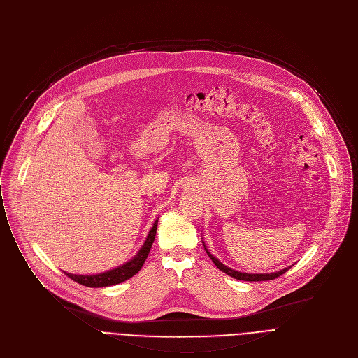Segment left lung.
Wrapping results in <instances>:
<instances>
[{"label":"left lung","mask_w":358,"mask_h":358,"mask_svg":"<svg viewBox=\"0 0 358 358\" xmlns=\"http://www.w3.org/2000/svg\"><path fill=\"white\" fill-rule=\"evenodd\" d=\"M201 241H203V240H201ZM203 245H204V250H206L207 255H208L210 259L214 262V265H216L222 272H224V273H227V275H230V276H233V278H236V279H240V280H250V282L271 280V279H275V278L280 276L282 273H285V272H287V271L291 268V266H288V268H283V269H280V271L271 272V273H247V272H240V271H236V269H231V268L226 266L223 262H220L213 254H210L208 250H207V247H206V244H204V241H203Z\"/></svg>","instance_id":"obj_1"}]
</instances>
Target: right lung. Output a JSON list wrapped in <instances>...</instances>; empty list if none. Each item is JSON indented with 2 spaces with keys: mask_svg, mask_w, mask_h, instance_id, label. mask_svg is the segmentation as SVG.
Segmentation results:
<instances>
[{
  "mask_svg": "<svg viewBox=\"0 0 358 358\" xmlns=\"http://www.w3.org/2000/svg\"><path fill=\"white\" fill-rule=\"evenodd\" d=\"M157 227H158V220H155L152 229L150 230V233H148L144 244H142V247L139 248V251L125 264H122L117 268H113L110 271H106L101 273H94V275H76V273H69V272H66V275L70 279H73L75 282L85 285V287H89V288L113 287V285L121 283V282L132 278L142 268V265H144V262L151 251V247L154 244L155 234H157Z\"/></svg>",
  "mask_w": 358,
  "mask_h": 358,
  "instance_id": "obj_1",
  "label": "right lung"
}]
</instances>
